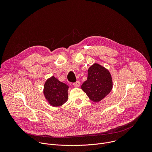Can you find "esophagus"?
<instances>
[{"label": "esophagus", "instance_id": "34e87169", "mask_svg": "<svg viewBox=\"0 0 152 152\" xmlns=\"http://www.w3.org/2000/svg\"><path fill=\"white\" fill-rule=\"evenodd\" d=\"M80 83L79 81H77V82L73 83V85L75 86H76V87H78V86H80Z\"/></svg>", "mask_w": 152, "mask_h": 152}]
</instances>
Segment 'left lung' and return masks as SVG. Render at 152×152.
Returning a JSON list of instances; mask_svg holds the SVG:
<instances>
[{
	"label": "left lung",
	"instance_id": "obj_1",
	"mask_svg": "<svg viewBox=\"0 0 152 152\" xmlns=\"http://www.w3.org/2000/svg\"><path fill=\"white\" fill-rule=\"evenodd\" d=\"M113 85L110 72L95 63L88 69L87 80L82 83L81 88L90 100L99 102L111 92Z\"/></svg>",
	"mask_w": 152,
	"mask_h": 152
}]
</instances>
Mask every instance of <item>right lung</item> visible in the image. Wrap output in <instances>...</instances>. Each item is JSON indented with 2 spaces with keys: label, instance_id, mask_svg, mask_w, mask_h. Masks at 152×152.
<instances>
[{
  "label": "right lung",
  "instance_id": "1",
  "mask_svg": "<svg viewBox=\"0 0 152 152\" xmlns=\"http://www.w3.org/2000/svg\"><path fill=\"white\" fill-rule=\"evenodd\" d=\"M68 89L67 85L52 76L45 83L44 94L50 105L60 106L68 99Z\"/></svg>",
  "mask_w": 152,
  "mask_h": 152
}]
</instances>
